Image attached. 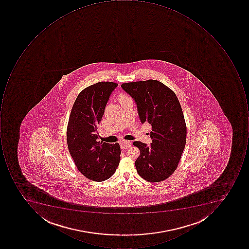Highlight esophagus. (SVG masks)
<instances>
[{
  "instance_id": "34e87169",
  "label": "esophagus",
  "mask_w": 249,
  "mask_h": 249,
  "mask_svg": "<svg viewBox=\"0 0 249 249\" xmlns=\"http://www.w3.org/2000/svg\"><path fill=\"white\" fill-rule=\"evenodd\" d=\"M121 147L123 150H126L127 148L129 147L132 145V142H128V141H123L121 142Z\"/></svg>"
}]
</instances>
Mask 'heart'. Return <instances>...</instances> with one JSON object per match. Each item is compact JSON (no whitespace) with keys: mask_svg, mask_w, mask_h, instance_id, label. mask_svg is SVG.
Instances as JSON below:
<instances>
[{"mask_svg":"<svg viewBox=\"0 0 249 249\" xmlns=\"http://www.w3.org/2000/svg\"><path fill=\"white\" fill-rule=\"evenodd\" d=\"M128 99H129V98H128V96H125V95H122V96L120 97V101H121V103H122V102L126 101Z\"/></svg>","mask_w":249,"mask_h":249,"instance_id":"heart-1","label":"heart"}]
</instances>
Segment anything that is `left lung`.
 Returning a JSON list of instances; mask_svg holds the SVG:
<instances>
[{
    "mask_svg": "<svg viewBox=\"0 0 249 249\" xmlns=\"http://www.w3.org/2000/svg\"><path fill=\"white\" fill-rule=\"evenodd\" d=\"M133 99L142 124L152 125V142H135L140 150L135 161L138 174L150 182L169 178L178 168L186 142V125L179 100L174 91L156 80L121 85Z\"/></svg>",
    "mask_w": 249,
    "mask_h": 249,
    "instance_id": "left-lung-1",
    "label": "left lung"
}]
</instances>
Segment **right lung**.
Segmentation results:
<instances>
[{
  "mask_svg": "<svg viewBox=\"0 0 249 249\" xmlns=\"http://www.w3.org/2000/svg\"><path fill=\"white\" fill-rule=\"evenodd\" d=\"M118 85L100 81L84 89L74 103L67 126L69 151L78 171L88 179L104 181L114 174L121 161L118 143L98 142V125L106 105Z\"/></svg>",
  "mask_w": 249,
  "mask_h": 249,
  "instance_id": "obj_1",
  "label": "right lung"
}]
</instances>
